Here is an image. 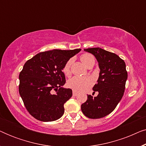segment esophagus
I'll return each mask as SVG.
<instances>
[{"label":"esophagus","mask_w":146,"mask_h":146,"mask_svg":"<svg viewBox=\"0 0 146 146\" xmlns=\"http://www.w3.org/2000/svg\"><path fill=\"white\" fill-rule=\"evenodd\" d=\"M78 95V92H76L75 91H73V96H76Z\"/></svg>","instance_id":"obj_1"}]
</instances>
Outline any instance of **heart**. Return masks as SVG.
<instances>
[{"mask_svg": "<svg viewBox=\"0 0 146 146\" xmlns=\"http://www.w3.org/2000/svg\"><path fill=\"white\" fill-rule=\"evenodd\" d=\"M81 61L86 66L88 64L89 62L94 58L90 54H84L80 57ZM72 62V60L70 59L66 62L63 68V72L66 76H68L70 74V66ZM93 84V79L91 77H78L74 76L71 78L67 82L68 87L73 90L75 92H84L87 90Z\"/></svg>", "mask_w": 146, "mask_h": 146, "instance_id": "b5f03b06", "label": "heart"}]
</instances>
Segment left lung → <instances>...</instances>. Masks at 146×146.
<instances>
[{
	"label": "left lung",
	"mask_w": 146,
	"mask_h": 146,
	"mask_svg": "<svg viewBox=\"0 0 146 146\" xmlns=\"http://www.w3.org/2000/svg\"><path fill=\"white\" fill-rule=\"evenodd\" d=\"M84 50L96 58L100 74L97 84L93 87V90L98 92V95L94 98L88 95L87 100L81 105V110L89 118H101L112 112L123 96L127 78L125 64L117 54L100 48Z\"/></svg>",
	"instance_id": "obj_1"
}]
</instances>
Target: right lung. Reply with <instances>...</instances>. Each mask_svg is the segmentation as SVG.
Here are the masks:
<instances>
[{
	"label": "right lung",
	"mask_w": 146,
	"mask_h": 146,
	"mask_svg": "<svg viewBox=\"0 0 146 146\" xmlns=\"http://www.w3.org/2000/svg\"><path fill=\"white\" fill-rule=\"evenodd\" d=\"M81 49L52 50L40 52L27 61L19 74V94L31 115L38 120L52 121L60 118L64 105L72 96L65 88L64 66ZM54 89L55 95L51 93Z\"/></svg>",
	"instance_id": "obj_1"
}]
</instances>
